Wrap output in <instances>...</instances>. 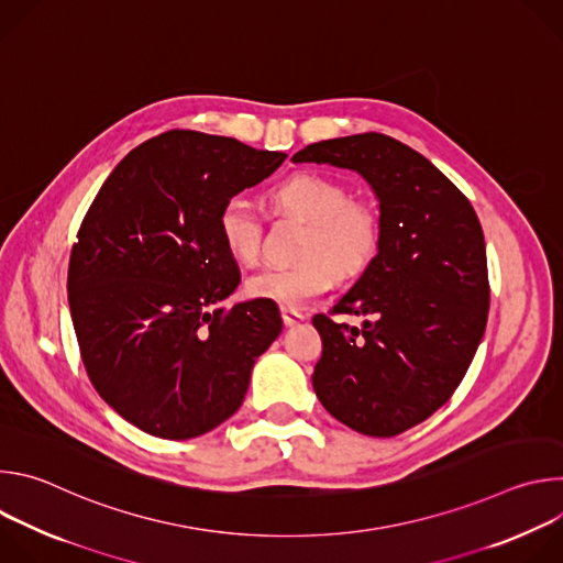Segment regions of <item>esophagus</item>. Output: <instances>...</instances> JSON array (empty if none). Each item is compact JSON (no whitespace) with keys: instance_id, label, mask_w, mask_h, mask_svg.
<instances>
[{"instance_id":"obj_1","label":"esophagus","mask_w":563,"mask_h":563,"mask_svg":"<svg viewBox=\"0 0 563 563\" xmlns=\"http://www.w3.org/2000/svg\"><path fill=\"white\" fill-rule=\"evenodd\" d=\"M280 313H283V323H285L287 328H291V325L300 323V320H305V313H300V311H296V309H289V307H283Z\"/></svg>"}]
</instances>
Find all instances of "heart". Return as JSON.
I'll use <instances>...</instances> for the list:
<instances>
[{"label": "heart", "mask_w": 563, "mask_h": 563, "mask_svg": "<svg viewBox=\"0 0 563 563\" xmlns=\"http://www.w3.org/2000/svg\"><path fill=\"white\" fill-rule=\"evenodd\" d=\"M272 202L307 222L300 238V263L289 267H265L245 280L252 298L274 300L280 307H302L323 296L343 278L358 276L378 254L380 216L354 200L347 185L336 178L300 172L272 189ZM218 231L227 252L254 263L263 247V220L256 205L243 196H229L218 211Z\"/></svg>", "instance_id": "b5f03b06"}]
</instances>
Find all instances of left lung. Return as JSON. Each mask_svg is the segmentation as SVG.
Here are the masks:
<instances>
[{
    "mask_svg": "<svg viewBox=\"0 0 563 563\" xmlns=\"http://www.w3.org/2000/svg\"><path fill=\"white\" fill-rule=\"evenodd\" d=\"M294 163L358 172L380 207V247L313 328L311 380L325 410L367 437H396L448 404L484 339L490 283L470 200L428 157L383 133L305 146ZM365 314L363 329L332 314Z\"/></svg>",
    "mask_w": 563,
    "mask_h": 563,
    "instance_id": "obj_1",
    "label": "left lung"
}]
</instances>
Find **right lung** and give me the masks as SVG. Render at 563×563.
Here are the masks:
<instances>
[{
	"instance_id": "1",
	"label": "right lung",
	"mask_w": 563,
	"mask_h": 563,
	"mask_svg": "<svg viewBox=\"0 0 563 563\" xmlns=\"http://www.w3.org/2000/svg\"><path fill=\"white\" fill-rule=\"evenodd\" d=\"M285 153L167 131L135 146L91 202L68 261V305L87 374L146 434L183 441L227 421L280 334L274 300L220 307L240 269L220 205L272 176Z\"/></svg>"
}]
</instances>
